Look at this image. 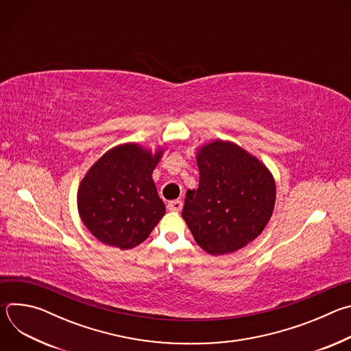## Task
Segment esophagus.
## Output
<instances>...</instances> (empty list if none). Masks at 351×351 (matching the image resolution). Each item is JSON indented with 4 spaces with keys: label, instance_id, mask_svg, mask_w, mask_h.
<instances>
[{
    "label": "esophagus",
    "instance_id": "34e87169",
    "mask_svg": "<svg viewBox=\"0 0 351 351\" xmlns=\"http://www.w3.org/2000/svg\"><path fill=\"white\" fill-rule=\"evenodd\" d=\"M183 208V203L180 199H173V202L168 203V210L172 213H179Z\"/></svg>",
    "mask_w": 351,
    "mask_h": 351
}]
</instances>
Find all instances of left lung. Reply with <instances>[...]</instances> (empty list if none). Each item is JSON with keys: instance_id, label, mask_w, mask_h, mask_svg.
I'll list each match as a JSON object with an SVG mask.
<instances>
[{"instance_id": "8db88e82", "label": "left lung", "mask_w": 351, "mask_h": 351, "mask_svg": "<svg viewBox=\"0 0 351 351\" xmlns=\"http://www.w3.org/2000/svg\"><path fill=\"white\" fill-rule=\"evenodd\" d=\"M197 190H187L182 217L206 253H234L268 225L276 199L271 171L240 145L214 140L195 154Z\"/></svg>"}]
</instances>
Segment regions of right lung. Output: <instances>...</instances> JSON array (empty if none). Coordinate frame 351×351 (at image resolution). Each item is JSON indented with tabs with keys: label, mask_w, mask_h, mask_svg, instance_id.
I'll return each instance as SVG.
<instances>
[{
	"label": "right lung",
	"mask_w": 351,
	"mask_h": 351,
	"mask_svg": "<svg viewBox=\"0 0 351 351\" xmlns=\"http://www.w3.org/2000/svg\"><path fill=\"white\" fill-rule=\"evenodd\" d=\"M164 148L119 144L98 158L82 179L77 211L101 243L129 250L143 243L165 215L153 172Z\"/></svg>",
	"instance_id": "add662e5"
}]
</instances>
